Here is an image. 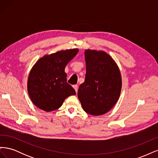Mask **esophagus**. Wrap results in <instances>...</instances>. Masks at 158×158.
<instances>
[{"label":"esophagus","mask_w":158,"mask_h":158,"mask_svg":"<svg viewBox=\"0 0 158 158\" xmlns=\"http://www.w3.org/2000/svg\"><path fill=\"white\" fill-rule=\"evenodd\" d=\"M73 88H74V89H75L76 92L77 93V92H78V85H73Z\"/></svg>","instance_id":"obj_1"}]
</instances>
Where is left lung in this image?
<instances>
[{
	"label": "left lung",
	"instance_id": "left-lung-1",
	"mask_svg": "<svg viewBox=\"0 0 158 158\" xmlns=\"http://www.w3.org/2000/svg\"><path fill=\"white\" fill-rule=\"evenodd\" d=\"M84 55L86 73L84 82L79 86L78 98L87 113L102 115L113 107L120 96L121 72L106 52L87 49Z\"/></svg>",
	"mask_w": 158,
	"mask_h": 158
}]
</instances>
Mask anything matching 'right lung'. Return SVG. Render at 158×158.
<instances>
[{
	"label": "right lung",
	"mask_w": 158,
	"mask_h": 158,
	"mask_svg": "<svg viewBox=\"0 0 158 158\" xmlns=\"http://www.w3.org/2000/svg\"><path fill=\"white\" fill-rule=\"evenodd\" d=\"M71 49L45 55L33 65L27 79V92L32 103L47 112L59 109L66 98L76 94L66 82L64 69L78 53Z\"/></svg>",
	"instance_id": "right-lung-1"
}]
</instances>
